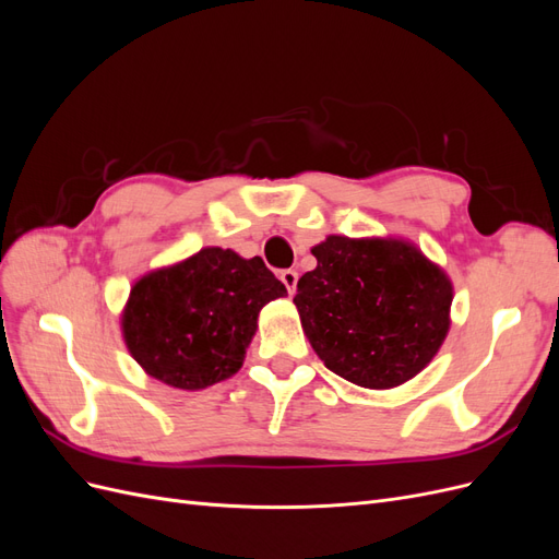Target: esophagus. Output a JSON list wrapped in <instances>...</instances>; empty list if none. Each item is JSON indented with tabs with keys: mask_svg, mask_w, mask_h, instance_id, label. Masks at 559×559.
Returning <instances> with one entry per match:
<instances>
[{
	"mask_svg": "<svg viewBox=\"0 0 559 559\" xmlns=\"http://www.w3.org/2000/svg\"><path fill=\"white\" fill-rule=\"evenodd\" d=\"M280 280H282V284L286 286V292H289V294H296V284H298V273H296V270H282V273H280Z\"/></svg>",
	"mask_w": 559,
	"mask_h": 559,
	"instance_id": "1",
	"label": "esophagus"
}]
</instances>
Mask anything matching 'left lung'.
Segmentation results:
<instances>
[{"label":"left lung","instance_id":"obj_1","mask_svg":"<svg viewBox=\"0 0 559 559\" xmlns=\"http://www.w3.org/2000/svg\"><path fill=\"white\" fill-rule=\"evenodd\" d=\"M294 296L302 331L329 370L359 386L415 378L445 341L452 286L441 267L401 240L331 235Z\"/></svg>","mask_w":559,"mask_h":559}]
</instances>
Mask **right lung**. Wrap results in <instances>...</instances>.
I'll use <instances>...</instances> for the list:
<instances>
[{"instance_id":"right-lung-1","label":"right lung","mask_w":559,"mask_h":559,"mask_svg":"<svg viewBox=\"0 0 559 559\" xmlns=\"http://www.w3.org/2000/svg\"><path fill=\"white\" fill-rule=\"evenodd\" d=\"M284 294L263 259L200 249L132 286L126 345L151 378L177 389L210 386L238 373L261 308Z\"/></svg>"}]
</instances>
